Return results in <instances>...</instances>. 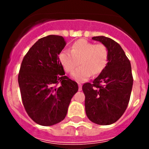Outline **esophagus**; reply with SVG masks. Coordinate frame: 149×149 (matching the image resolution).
<instances>
[{
    "instance_id": "esophagus-1",
    "label": "esophagus",
    "mask_w": 149,
    "mask_h": 149,
    "mask_svg": "<svg viewBox=\"0 0 149 149\" xmlns=\"http://www.w3.org/2000/svg\"><path fill=\"white\" fill-rule=\"evenodd\" d=\"M79 91H81L82 90V85L81 84H79Z\"/></svg>"
}]
</instances>
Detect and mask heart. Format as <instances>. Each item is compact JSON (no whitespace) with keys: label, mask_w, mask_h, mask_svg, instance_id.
Segmentation results:
<instances>
[{"label":"heart","mask_w":149,"mask_h":149,"mask_svg":"<svg viewBox=\"0 0 149 149\" xmlns=\"http://www.w3.org/2000/svg\"><path fill=\"white\" fill-rule=\"evenodd\" d=\"M59 61L67 73L80 64V67L72 73L71 77L78 81H85L93 76H98L107 66L109 59L108 49L103 44H94L81 39L72 44L70 51L60 52Z\"/></svg>","instance_id":"b5f03b06"}]
</instances>
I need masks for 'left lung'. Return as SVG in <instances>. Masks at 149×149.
<instances>
[{
  "label": "left lung",
  "instance_id": "8db88e82",
  "mask_svg": "<svg viewBox=\"0 0 149 149\" xmlns=\"http://www.w3.org/2000/svg\"><path fill=\"white\" fill-rule=\"evenodd\" d=\"M107 47L109 59L92 84H84L85 110L92 123L107 125L118 121L125 111L133 88L130 62L121 46L109 37H94Z\"/></svg>",
  "mask_w": 149,
  "mask_h": 149
}]
</instances>
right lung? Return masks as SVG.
I'll return each mask as SVG.
<instances>
[{"instance_id":"add662e5","label":"right lung","mask_w":149,"mask_h":149,"mask_svg":"<svg viewBox=\"0 0 149 149\" xmlns=\"http://www.w3.org/2000/svg\"><path fill=\"white\" fill-rule=\"evenodd\" d=\"M65 45L62 36L42 37L29 49L21 65L18 81L22 102L29 116L40 125L63 120L79 90L77 83L65 76L59 61Z\"/></svg>"}]
</instances>
